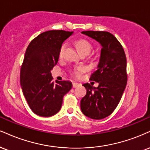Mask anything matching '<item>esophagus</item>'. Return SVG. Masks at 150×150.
<instances>
[{
	"label": "esophagus",
	"mask_w": 150,
	"mask_h": 150,
	"mask_svg": "<svg viewBox=\"0 0 150 150\" xmlns=\"http://www.w3.org/2000/svg\"><path fill=\"white\" fill-rule=\"evenodd\" d=\"M80 84H79V83H77V82H73V88H76L78 86H80Z\"/></svg>",
	"instance_id": "1"
}]
</instances>
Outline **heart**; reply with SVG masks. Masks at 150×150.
Returning <instances> with one entry per match:
<instances>
[{
  "mask_svg": "<svg viewBox=\"0 0 150 150\" xmlns=\"http://www.w3.org/2000/svg\"><path fill=\"white\" fill-rule=\"evenodd\" d=\"M75 45H76L79 52H80L81 54L84 53V52L90 53V52H91V48H92V46H91V43H90L87 40H85V39L77 40L76 42H75ZM66 46H67V43L66 42L63 43L62 45L61 46L60 50H59V58H61V59L64 57V52H65V50H66ZM82 71H83V68L82 67H77L76 68H75L73 73L75 74V75H76V76H79Z\"/></svg>",
  "mask_w": 150,
  "mask_h": 150,
  "instance_id": "b5f03b06",
  "label": "heart"
}]
</instances>
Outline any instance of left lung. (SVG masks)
<instances>
[{
	"mask_svg": "<svg viewBox=\"0 0 150 150\" xmlns=\"http://www.w3.org/2000/svg\"><path fill=\"white\" fill-rule=\"evenodd\" d=\"M101 45L97 70L90 80L98 82V87L86 83V93L80 102L86 117L101 120L111 115L118 105L127 83V58L122 45L112 34L106 31H82Z\"/></svg>",
	"mask_w": 150,
	"mask_h": 150,
	"instance_id": "left-lung-1",
	"label": "left lung"
}]
</instances>
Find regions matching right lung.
Returning a JSON list of instances; mask_svg holds the SVG:
<instances>
[{
    "label": "right lung",
    "instance_id": "1",
    "mask_svg": "<svg viewBox=\"0 0 150 150\" xmlns=\"http://www.w3.org/2000/svg\"><path fill=\"white\" fill-rule=\"evenodd\" d=\"M73 32L52 30L35 38L26 50L20 71V84L31 110L51 117L61 110L64 95L71 89L69 81H52L51 70L59 60L62 43Z\"/></svg>",
    "mask_w": 150,
    "mask_h": 150
}]
</instances>
